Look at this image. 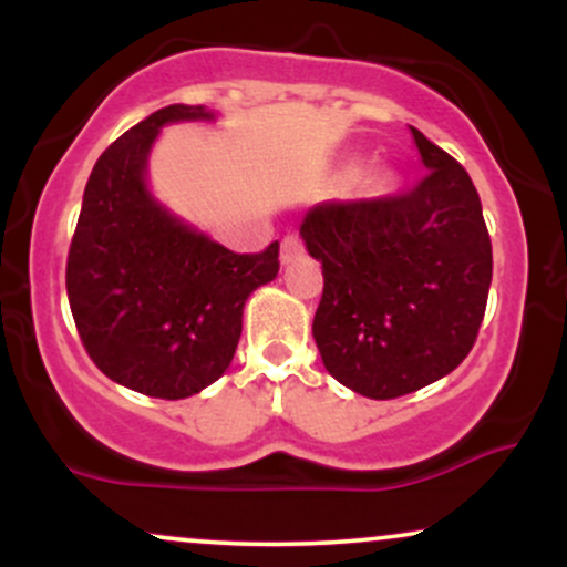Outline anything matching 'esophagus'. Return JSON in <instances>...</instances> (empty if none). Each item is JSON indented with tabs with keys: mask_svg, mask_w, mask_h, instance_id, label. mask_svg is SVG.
<instances>
[{
	"mask_svg": "<svg viewBox=\"0 0 567 567\" xmlns=\"http://www.w3.org/2000/svg\"><path fill=\"white\" fill-rule=\"evenodd\" d=\"M301 256H303V243H301V239H298L296 234L285 237L282 239V250H279V261H282V266L296 264Z\"/></svg>",
	"mask_w": 567,
	"mask_h": 567,
	"instance_id": "esophagus-1",
	"label": "esophagus"
}]
</instances>
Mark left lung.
<instances>
[{
    "label": "left lung",
    "instance_id": "1",
    "mask_svg": "<svg viewBox=\"0 0 567 567\" xmlns=\"http://www.w3.org/2000/svg\"><path fill=\"white\" fill-rule=\"evenodd\" d=\"M426 178L402 197L322 202L301 220L324 290V370L370 400L419 392L464 362L485 317L493 250L470 173L410 127Z\"/></svg>",
    "mask_w": 567,
    "mask_h": 567
}]
</instances>
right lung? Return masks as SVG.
Returning a JSON list of instances; mask_svg holds the SVG:
<instances>
[{
    "mask_svg": "<svg viewBox=\"0 0 567 567\" xmlns=\"http://www.w3.org/2000/svg\"><path fill=\"white\" fill-rule=\"evenodd\" d=\"M178 122H216V112L173 103L101 154L66 264L71 315L90 360L159 400L199 394L229 370L245 301L279 271V243L239 256L154 197L148 157L162 127Z\"/></svg>",
    "mask_w": 567,
    "mask_h": 567,
    "instance_id": "add662e5",
    "label": "right lung"
}]
</instances>
